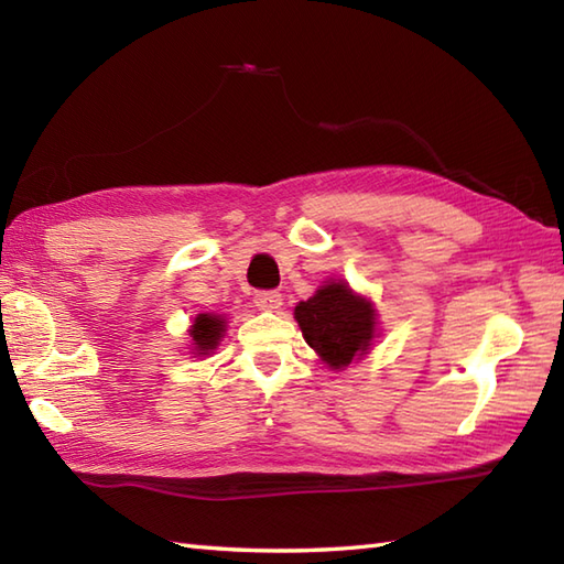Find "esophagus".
Masks as SVG:
<instances>
[{"label": "esophagus", "instance_id": "obj_1", "mask_svg": "<svg viewBox=\"0 0 564 564\" xmlns=\"http://www.w3.org/2000/svg\"><path fill=\"white\" fill-rule=\"evenodd\" d=\"M253 301L260 311H278L282 306V294L274 290H260L256 292Z\"/></svg>", "mask_w": 564, "mask_h": 564}]
</instances>
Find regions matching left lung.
I'll return each mask as SVG.
<instances>
[{"instance_id":"1","label":"left lung","mask_w":564,"mask_h":564,"mask_svg":"<svg viewBox=\"0 0 564 564\" xmlns=\"http://www.w3.org/2000/svg\"><path fill=\"white\" fill-rule=\"evenodd\" d=\"M308 347L329 368H345L361 356L376 337V311L345 282H329L294 308Z\"/></svg>"}]
</instances>
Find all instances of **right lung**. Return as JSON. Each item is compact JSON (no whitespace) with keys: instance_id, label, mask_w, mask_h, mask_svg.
Returning a JSON list of instances; mask_svg holds the SVG:
<instances>
[{"instance_id":"add662e5","label":"right lung","mask_w":564,"mask_h":564,"mask_svg":"<svg viewBox=\"0 0 564 564\" xmlns=\"http://www.w3.org/2000/svg\"><path fill=\"white\" fill-rule=\"evenodd\" d=\"M225 333V321L219 315L200 313L198 318L191 325V337H194V345L198 354H208L219 345V337Z\"/></svg>"}]
</instances>
